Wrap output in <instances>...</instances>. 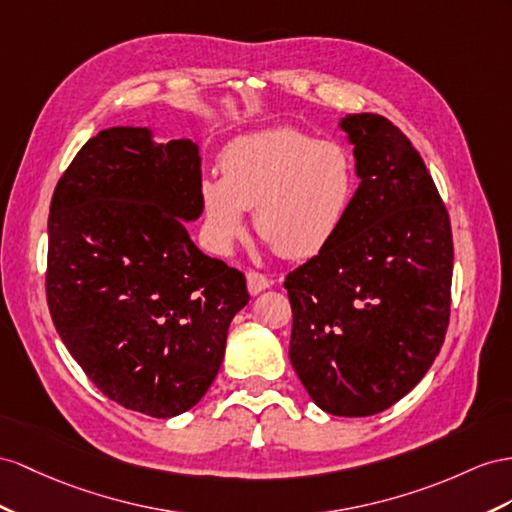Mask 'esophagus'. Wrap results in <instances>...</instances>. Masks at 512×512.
Wrapping results in <instances>:
<instances>
[{
  "mask_svg": "<svg viewBox=\"0 0 512 512\" xmlns=\"http://www.w3.org/2000/svg\"><path fill=\"white\" fill-rule=\"evenodd\" d=\"M246 285H248V292H251L253 296H257V294H261L264 290H268L270 281H268V277H264V274H259L255 270H248L246 272Z\"/></svg>",
  "mask_w": 512,
  "mask_h": 512,
  "instance_id": "esophagus-1",
  "label": "esophagus"
}]
</instances>
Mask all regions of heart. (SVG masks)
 <instances>
[{"instance_id":"heart-1","label":"heart","mask_w":512,"mask_h":512,"mask_svg":"<svg viewBox=\"0 0 512 512\" xmlns=\"http://www.w3.org/2000/svg\"><path fill=\"white\" fill-rule=\"evenodd\" d=\"M222 177H203L199 194L207 240L227 251L255 207L261 240L285 257H311L342 231L359 190L346 144L274 127L231 140L220 153Z\"/></svg>"}]
</instances>
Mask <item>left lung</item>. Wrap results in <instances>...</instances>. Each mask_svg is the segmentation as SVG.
I'll use <instances>...</instances> for the list:
<instances>
[{
  "instance_id": "1",
  "label": "left lung",
  "mask_w": 512,
  "mask_h": 512,
  "mask_svg": "<svg viewBox=\"0 0 512 512\" xmlns=\"http://www.w3.org/2000/svg\"><path fill=\"white\" fill-rule=\"evenodd\" d=\"M359 190L331 244L285 277L290 361L311 400L365 417L404 398L450 320V216L411 140L381 114L339 121Z\"/></svg>"
}]
</instances>
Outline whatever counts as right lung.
I'll return each mask as SVG.
<instances>
[{
    "mask_svg": "<svg viewBox=\"0 0 512 512\" xmlns=\"http://www.w3.org/2000/svg\"><path fill=\"white\" fill-rule=\"evenodd\" d=\"M199 186L196 142L110 127L75 155L49 207L56 331L103 396L151 417L181 415L205 396L251 298L240 270L190 238Z\"/></svg>",
    "mask_w": 512,
    "mask_h": 512,
    "instance_id": "right-lung-1",
    "label": "right lung"
}]
</instances>
